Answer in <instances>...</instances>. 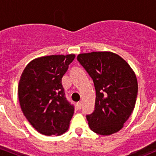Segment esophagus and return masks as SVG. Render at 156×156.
I'll return each mask as SVG.
<instances>
[{
	"mask_svg": "<svg viewBox=\"0 0 156 156\" xmlns=\"http://www.w3.org/2000/svg\"><path fill=\"white\" fill-rule=\"evenodd\" d=\"M81 106H82V103H81V102H78V103H77V104H76L77 109H78V110L81 109Z\"/></svg>",
	"mask_w": 156,
	"mask_h": 156,
	"instance_id": "obj_1",
	"label": "esophagus"
}]
</instances>
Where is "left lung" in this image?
Segmentation results:
<instances>
[{
    "label": "left lung",
    "instance_id": "left-lung-1",
    "mask_svg": "<svg viewBox=\"0 0 156 156\" xmlns=\"http://www.w3.org/2000/svg\"><path fill=\"white\" fill-rule=\"evenodd\" d=\"M77 60L95 87L94 111L86 115L90 128L104 136L116 133L134 108L138 90L134 72L126 61L112 52L81 53Z\"/></svg>",
    "mask_w": 156,
    "mask_h": 156
}]
</instances>
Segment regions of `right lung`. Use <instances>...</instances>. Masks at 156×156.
Listing matches in <instances>:
<instances>
[{
  "label": "right lung",
  "instance_id": "add662e5",
  "mask_svg": "<svg viewBox=\"0 0 156 156\" xmlns=\"http://www.w3.org/2000/svg\"><path fill=\"white\" fill-rule=\"evenodd\" d=\"M75 56L52 55L30 62L19 83L23 114L39 133L60 135L68 130L74 105L66 97L62 78Z\"/></svg>",
  "mask_w": 156,
  "mask_h": 156
}]
</instances>
